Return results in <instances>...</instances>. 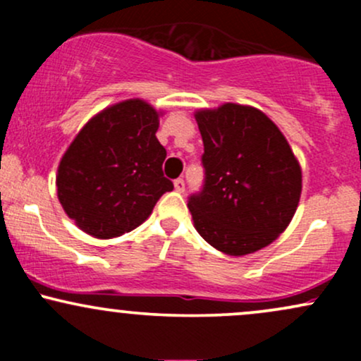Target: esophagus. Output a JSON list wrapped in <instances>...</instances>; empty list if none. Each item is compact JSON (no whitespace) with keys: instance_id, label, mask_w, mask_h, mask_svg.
<instances>
[{"instance_id":"1","label":"esophagus","mask_w":361,"mask_h":361,"mask_svg":"<svg viewBox=\"0 0 361 361\" xmlns=\"http://www.w3.org/2000/svg\"><path fill=\"white\" fill-rule=\"evenodd\" d=\"M175 190L178 193H183L185 192V181L181 180V178H178V180H175Z\"/></svg>"}]
</instances>
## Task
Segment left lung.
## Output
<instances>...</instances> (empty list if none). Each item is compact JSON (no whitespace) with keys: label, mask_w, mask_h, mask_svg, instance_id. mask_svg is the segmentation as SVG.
I'll list each match as a JSON object with an SVG mask.
<instances>
[{"label":"left lung","mask_w":361,"mask_h":361,"mask_svg":"<svg viewBox=\"0 0 361 361\" xmlns=\"http://www.w3.org/2000/svg\"><path fill=\"white\" fill-rule=\"evenodd\" d=\"M205 185L188 200L193 226L215 250L244 256L283 233L302 193V169L275 122L250 105L195 111Z\"/></svg>","instance_id":"left-lung-1"}]
</instances>
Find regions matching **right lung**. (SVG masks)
Wrapping results in <instances>:
<instances>
[{
  "label": "right lung",
  "mask_w": 361,
  "mask_h": 361,
  "mask_svg": "<svg viewBox=\"0 0 361 361\" xmlns=\"http://www.w3.org/2000/svg\"><path fill=\"white\" fill-rule=\"evenodd\" d=\"M161 111L140 98L106 106L78 132L57 168V198L82 233L118 238L151 215L173 183L163 175Z\"/></svg>",
  "instance_id": "add662e5"
}]
</instances>
